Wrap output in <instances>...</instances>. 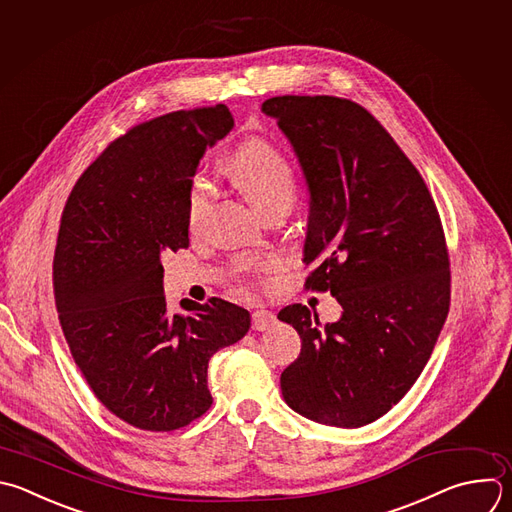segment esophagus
I'll return each instance as SVG.
<instances>
[{
	"instance_id": "obj_1",
	"label": "esophagus",
	"mask_w": 512,
	"mask_h": 512,
	"mask_svg": "<svg viewBox=\"0 0 512 512\" xmlns=\"http://www.w3.org/2000/svg\"><path fill=\"white\" fill-rule=\"evenodd\" d=\"M277 323L275 315L267 309H255L253 315H251V325L255 331H265V329H271L273 325Z\"/></svg>"
}]
</instances>
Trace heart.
<instances>
[{
	"mask_svg": "<svg viewBox=\"0 0 512 512\" xmlns=\"http://www.w3.org/2000/svg\"><path fill=\"white\" fill-rule=\"evenodd\" d=\"M229 168L239 189L247 195L253 207L263 213L275 203L295 197V177L287 158L265 140H249L241 144L229 158ZM215 195L213 181L197 173L187 191V221L195 229L207 215Z\"/></svg>",
	"mask_w": 512,
	"mask_h": 512,
	"instance_id": "1",
	"label": "heart"
}]
</instances>
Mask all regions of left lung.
<instances>
[{
    "instance_id": "obj_1",
    "label": "left lung",
    "mask_w": 512,
    "mask_h": 512,
    "mask_svg": "<svg viewBox=\"0 0 512 512\" xmlns=\"http://www.w3.org/2000/svg\"><path fill=\"white\" fill-rule=\"evenodd\" d=\"M277 120L309 189L305 287L329 291L342 317L287 305L301 337L283 370L291 410L360 428L396 406L422 374L450 307V261L434 199L410 158L360 104L335 96H275Z\"/></svg>"
}]
</instances>
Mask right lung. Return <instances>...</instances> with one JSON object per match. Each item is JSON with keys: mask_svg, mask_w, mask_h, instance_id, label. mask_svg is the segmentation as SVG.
Instances as JSON below:
<instances>
[{"mask_svg": "<svg viewBox=\"0 0 512 512\" xmlns=\"http://www.w3.org/2000/svg\"><path fill=\"white\" fill-rule=\"evenodd\" d=\"M235 126L225 104L142 122L74 185L54 253V295L72 358L126 424L170 432L213 404L209 360L249 331V311L213 297L173 313L162 257L189 247L187 191L207 146Z\"/></svg>", "mask_w": 512, "mask_h": 512, "instance_id": "obj_1", "label": "right lung"}]
</instances>
